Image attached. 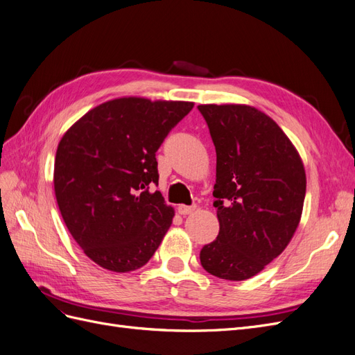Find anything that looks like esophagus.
Returning a JSON list of instances; mask_svg holds the SVG:
<instances>
[{"label":"esophagus","mask_w":355,"mask_h":355,"mask_svg":"<svg viewBox=\"0 0 355 355\" xmlns=\"http://www.w3.org/2000/svg\"><path fill=\"white\" fill-rule=\"evenodd\" d=\"M197 210V206L196 204H192V206H184V204H180V206H178V213L179 214H191L192 211Z\"/></svg>","instance_id":"esophagus-1"}]
</instances>
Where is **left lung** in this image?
I'll return each instance as SVG.
<instances>
[{"instance_id": "obj_1", "label": "left lung", "mask_w": 355, "mask_h": 355, "mask_svg": "<svg viewBox=\"0 0 355 355\" xmlns=\"http://www.w3.org/2000/svg\"><path fill=\"white\" fill-rule=\"evenodd\" d=\"M216 148L219 234L200 252L209 274L243 282L292 240L306 176L296 148L266 114L247 105H198Z\"/></svg>"}]
</instances>
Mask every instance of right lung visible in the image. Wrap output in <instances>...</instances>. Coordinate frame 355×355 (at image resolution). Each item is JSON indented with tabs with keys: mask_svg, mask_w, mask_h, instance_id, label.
<instances>
[{
	"mask_svg": "<svg viewBox=\"0 0 355 355\" xmlns=\"http://www.w3.org/2000/svg\"><path fill=\"white\" fill-rule=\"evenodd\" d=\"M194 103L120 98L83 115L60 139L55 194L73 240L114 272L142 268L175 216L158 185L155 153Z\"/></svg>",
	"mask_w": 355,
	"mask_h": 355,
	"instance_id": "right-lung-1",
	"label": "right lung"
}]
</instances>
